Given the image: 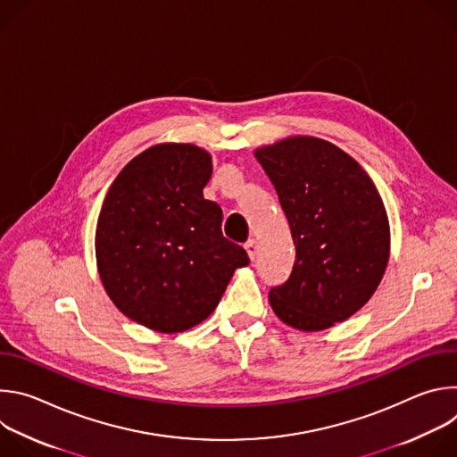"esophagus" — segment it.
Returning a JSON list of instances; mask_svg holds the SVG:
<instances>
[{"label": "esophagus", "mask_w": 457, "mask_h": 457, "mask_svg": "<svg viewBox=\"0 0 457 457\" xmlns=\"http://www.w3.org/2000/svg\"><path fill=\"white\" fill-rule=\"evenodd\" d=\"M244 247H245V251H247L249 258H251V260H254V256H256V249H258V245H256V240H254V238L247 240Z\"/></svg>", "instance_id": "obj_1"}]
</instances>
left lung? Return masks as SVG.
Returning a JSON list of instances; mask_svg holds the SVG:
<instances>
[{"label":"left lung","mask_w":457,"mask_h":457,"mask_svg":"<svg viewBox=\"0 0 457 457\" xmlns=\"http://www.w3.org/2000/svg\"><path fill=\"white\" fill-rule=\"evenodd\" d=\"M289 220L296 260L270 291L275 314L300 331H323L360 311L378 289L390 249L388 219L367 171L318 137L254 150Z\"/></svg>","instance_id":"left-lung-1"}]
</instances>
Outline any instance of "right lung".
Masks as SVG:
<instances>
[{
	"instance_id": "add662e5",
	"label": "right lung",
	"mask_w": 457,
	"mask_h": 457,
	"mask_svg": "<svg viewBox=\"0 0 457 457\" xmlns=\"http://www.w3.org/2000/svg\"><path fill=\"white\" fill-rule=\"evenodd\" d=\"M212 155L166 143L129 161L112 182L96 228L101 282L115 307L148 329L182 333L219 305L244 247L222 235L206 201Z\"/></svg>"
}]
</instances>
